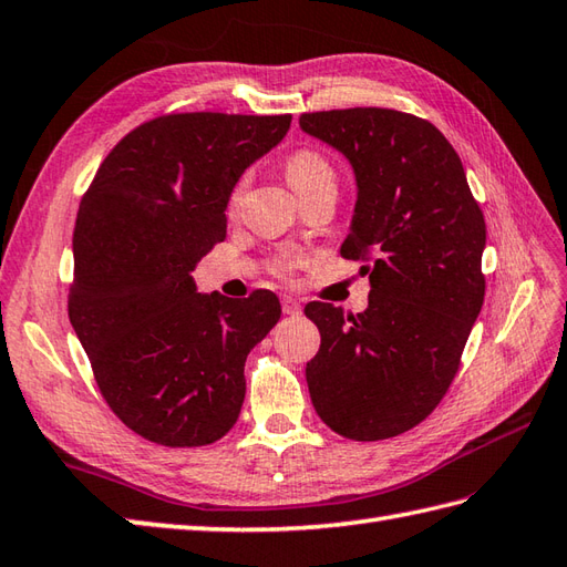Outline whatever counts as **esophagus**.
<instances>
[{
  "mask_svg": "<svg viewBox=\"0 0 567 567\" xmlns=\"http://www.w3.org/2000/svg\"><path fill=\"white\" fill-rule=\"evenodd\" d=\"M281 306H284L286 316H298V312H300V300L293 298V296H284L281 298Z\"/></svg>",
  "mask_w": 567,
  "mask_h": 567,
  "instance_id": "obj_1",
  "label": "esophagus"
}]
</instances>
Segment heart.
Segmentation results:
<instances>
[{"instance_id": "heart-1", "label": "heart", "mask_w": 567, "mask_h": 567, "mask_svg": "<svg viewBox=\"0 0 567 567\" xmlns=\"http://www.w3.org/2000/svg\"><path fill=\"white\" fill-rule=\"evenodd\" d=\"M286 177L288 184L296 188V194L300 198H310L312 194L324 192V188H337V172L332 167V162L327 159L320 150L316 147H298L291 155L286 157ZM247 188V174H243L240 179L235 182L233 192H230V206H235L237 200L243 198ZM291 264L284 261L279 264V271H288Z\"/></svg>"}]
</instances>
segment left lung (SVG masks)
Wrapping results in <instances>:
<instances>
[{
	"label": "left lung",
	"mask_w": 567,
	"mask_h": 567,
	"mask_svg": "<svg viewBox=\"0 0 567 567\" xmlns=\"http://www.w3.org/2000/svg\"><path fill=\"white\" fill-rule=\"evenodd\" d=\"M300 128L337 147L357 174L342 257L363 261L369 308L312 300L320 351L306 381L320 420L354 442L417 426L442 402L483 308L485 218L461 157L430 121L395 109H334Z\"/></svg>",
	"instance_id": "obj_1"
}]
</instances>
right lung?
I'll return each mask as SVG.
<instances>
[{
    "mask_svg": "<svg viewBox=\"0 0 567 567\" xmlns=\"http://www.w3.org/2000/svg\"><path fill=\"white\" fill-rule=\"evenodd\" d=\"M291 113H165L111 150L74 223L68 312L113 414L159 446L218 442L240 417L245 361L281 318L271 291L196 293L228 233L235 182Z\"/></svg>",
    "mask_w": 567,
    "mask_h": 567,
    "instance_id": "add662e5",
    "label": "right lung"
}]
</instances>
